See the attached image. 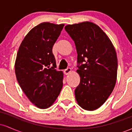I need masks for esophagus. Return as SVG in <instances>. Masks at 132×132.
I'll list each match as a JSON object with an SVG mask.
<instances>
[{
    "mask_svg": "<svg viewBox=\"0 0 132 132\" xmlns=\"http://www.w3.org/2000/svg\"><path fill=\"white\" fill-rule=\"evenodd\" d=\"M71 71V68H68L67 69H64V73L66 75H69V73H70Z\"/></svg>",
    "mask_w": 132,
    "mask_h": 132,
    "instance_id": "1",
    "label": "esophagus"
}]
</instances>
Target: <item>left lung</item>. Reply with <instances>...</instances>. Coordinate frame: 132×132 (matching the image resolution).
I'll return each mask as SVG.
<instances>
[{"instance_id":"1","label":"left lung","mask_w":132,"mask_h":132,"mask_svg":"<svg viewBox=\"0 0 132 132\" xmlns=\"http://www.w3.org/2000/svg\"><path fill=\"white\" fill-rule=\"evenodd\" d=\"M64 28L75 42L78 53L80 83L75 89L76 99L83 109L96 110L107 101L116 86V50L109 38L94 23L68 25Z\"/></svg>"}]
</instances>
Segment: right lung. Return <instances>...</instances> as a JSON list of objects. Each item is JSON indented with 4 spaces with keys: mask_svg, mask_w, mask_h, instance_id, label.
<instances>
[{
    "mask_svg": "<svg viewBox=\"0 0 132 132\" xmlns=\"http://www.w3.org/2000/svg\"><path fill=\"white\" fill-rule=\"evenodd\" d=\"M64 26L43 22L35 27L24 38L16 54L18 82L30 102L42 109L53 105L63 87V73L56 70L52 48Z\"/></svg>",
    "mask_w": 132,
    "mask_h": 132,
    "instance_id": "right-lung-1",
    "label": "right lung"
}]
</instances>
